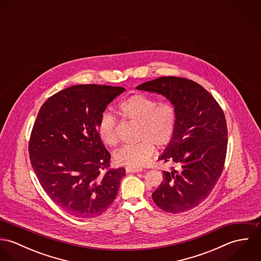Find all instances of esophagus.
Masks as SVG:
<instances>
[{"instance_id": "esophagus-1", "label": "esophagus", "mask_w": 261, "mask_h": 261, "mask_svg": "<svg viewBox=\"0 0 261 261\" xmlns=\"http://www.w3.org/2000/svg\"><path fill=\"white\" fill-rule=\"evenodd\" d=\"M125 171H126V173H139V172H142L143 169L139 168V167L127 166V167H125Z\"/></svg>"}]
</instances>
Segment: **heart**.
Returning a JSON list of instances; mask_svg holds the SVG:
<instances>
[{
  "label": "heart",
  "mask_w": 261,
  "mask_h": 261,
  "mask_svg": "<svg viewBox=\"0 0 261 261\" xmlns=\"http://www.w3.org/2000/svg\"><path fill=\"white\" fill-rule=\"evenodd\" d=\"M119 114L127 121L138 124L136 145L117 149L114 161L120 165L139 167L145 165L158 148L168 145L173 139L176 127V110L172 102H156L145 94H135L118 106ZM98 135L105 145L117 144L116 120L112 113L106 112L98 122Z\"/></svg>",
  "instance_id": "heart-1"
}]
</instances>
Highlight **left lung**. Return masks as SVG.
Segmentation results:
<instances>
[{
	"label": "left lung",
	"instance_id": "left-lung-1",
	"mask_svg": "<svg viewBox=\"0 0 261 261\" xmlns=\"http://www.w3.org/2000/svg\"><path fill=\"white\" fill-rule=\"evenodd\" d=\"M138 90L166 97L176 110L173 139L159 156L177 166L164 171L153 202L169 213H181L198 206L216 185L227 149V124L221 108L200 84L181 77H160Z\"/></svg>",
	"mask_w": 261,
	"mask_h": 261
}]
</instances>
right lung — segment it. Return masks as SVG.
<instances>
[{
  "instance_id": "right-lung-1",
  "label": "right lung",
  "mask_w": 261,
  "mask_h": 261,
  "mask_svg": "<svg viewBox=\"0 0 261 261\" xmlns=\"http://www.w3.org/2000/svg\"><path fill=\"white\" fill-rule=\"evenodd\" d=\"M125 89L80 84L49 97L38 112L29 154L50 199L80 218L101 215L114 201L124 168L108 170L111 153L98 135L100 116Z\"/></svg>"
}]
</instances>
